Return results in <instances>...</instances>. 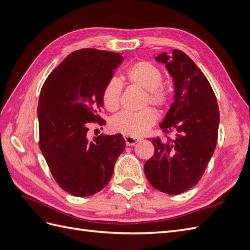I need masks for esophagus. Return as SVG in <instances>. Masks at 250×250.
Returning a JSON list of instances; mask_svg holds the SVG:
<instances>
[{
    "label": "esophagus",
    "mask_w": 250,
    "mask_h": 250,
    "mask_svg": "<svg viewBox=\"0 0 250 250\" xmlns=\"http://www.w3.org/2000/svg\"><path fill=\"white\" fill-rule=\"evenodd\" d=\"M124 140L127 146H132L134 144H137L141 139L139 138H133V137H128V135H124Z\"/></svg>",
    "instance_id": "34e87169"
}]
</instances>
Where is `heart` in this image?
I'll return each instance as SVG.
<instances>
[{
	"label": "heart",
	"mask_w": 250,
	"mask_h": 250,
	"mask_svg": "<svg viewBox=\"0 0 250 250\" xmlns=\"http://www.w3.org/2000/svg\"><path fill=\"white\" fill-rule=\"evenodd\" d=\"M125 79L135 86L145 90V103L158 107L167 106L170 100L169 90L163 84V74L157 66L148 62L133 63L125 73ZM122 87L116 79L109 80L102 90V101L105 108L115 111L120 106ZM157 120V113L152 108H145L138 112L124 111L113 117L109 127L112 131L128 137H140L146 133Z\"/></svg>",
	"instance_id": "heart-1"
}]
</instances>
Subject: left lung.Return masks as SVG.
<instances>
[{"label":"left lung","instance_id":"left-lung-1","mask_svg":"<svg viewBox=\"0 0 250 250\" xmlns=\"http://www.w3.org/2000/svg\"><path fill=\"white\" fill-rule=\"evenodd\" d=\"M174 81V102L161 128L174 131L173 140L152 139L155 152L146 162V177L156 190L178 195L202 177L214 154L220 115L214 90L193 60L180 50L155 57Z\"/></svg>","mask_w":250,"mask_h":250}]
</instances>
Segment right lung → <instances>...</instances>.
I'll list each match as a JSON object with an SVG mask.
<instances>
[{
    "label": "right lung",
    "instance_id": "1",
    "mask_svg": "<svg viewBox=\"0 0 250 250\" xmlns=\"http://www.w3.org/2000/svg\"><path fill=\"white\" fill-rule=\"evenodd\" d=\"M120 53L81 49L67 55L44 81L37 115L40 148L59 187L77 197L101 191L125 149L121 133L87 138L101 126L102 90L122 62Z\"/></svg>",
    "mask_w": 250,
    "mask_h": 250
}]
</instances>
